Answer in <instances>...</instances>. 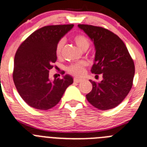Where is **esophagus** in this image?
<instances>
[{"instance_id": "34e87169", "label": "esophagus", "mask_w": 147, "mask_h": 147, "mask_svg": "<svg viewBox=\"0 0 147 147\" xmlns=\"http://www.w3.org/2000/svg\"><path fill=\"white\" fill-rule=\"evenodd\" d=\"M82 81V79H78V78H74V82H76V83H79V82H81Z\"/></svg>"}]
</instances>
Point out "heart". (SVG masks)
Listing matches in <instances>:
<instances>
[{"mask_svg": "<svg viewBox=\"0 0 147 147\" xmlns=\"http://www.w3.org/2000/svg\"><path fill=\"white\" fill-rule=\"evenodd\" d=\"M74 41L76 44L77 45L78 47L82 50H86L90 46V41L86 36L83 34H77L74 37ZM64 45H65V41L64 40H61L58 42L56 45V55L58 56L61 55L62 50L63 49ZM86 65V63L85 62L77 63H74L70 65L69 66L67 67V71L71 74L74 75L76 76H80L84 72L85 66Z\"/></svg>", "mask_w": 147, "mask_h": 147, "instance_id": "b5f03b06", "label": "heart"}]
</instances>
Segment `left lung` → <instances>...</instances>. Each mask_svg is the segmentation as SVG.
Instances as JSON below:
<instances>
[{
	"instance_id": "obj_1",
	"label": "left lung",
	"mask_w": 147,
	"mask_h": 147,
	"mask_svg": "<svg viewBox=\"0 0 147 147\" xmlns=\"http://www.w3.org/2000/svg\"><path fill=\"white\" fill-rule=\"evenodd\" d=\"M93 41L95 58L92 74H102L100 82L90 80L92 89L86 95L96 108L109 110L118 106L129 93L133 85L135 65L121 38L101 26L78 25Z\"/></svg>"
}]
</instances>
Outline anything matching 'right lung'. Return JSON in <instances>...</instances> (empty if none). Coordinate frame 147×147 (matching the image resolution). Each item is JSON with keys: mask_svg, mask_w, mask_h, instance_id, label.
I'll list each match as a JSON object with an SVG mask.
<instances>
[{"mask_svg": "<svg viewBox=\"0 0 147 147\" xmlns=\"http://www.w3.org/2000/svg\"><path fill=\"white\" fill-rule=\"evenodd\" d=\"M74 24L50 25L37 29L21 44L14 58L13 79L18 92L33 108L47 110L56 105L73 78L49 79L57 60L56 45Z\"/></svg>", "mask_w": 147, "mask_h": 147, "instance_id": "add662e5", "label": "right lung"}]
</instances>
